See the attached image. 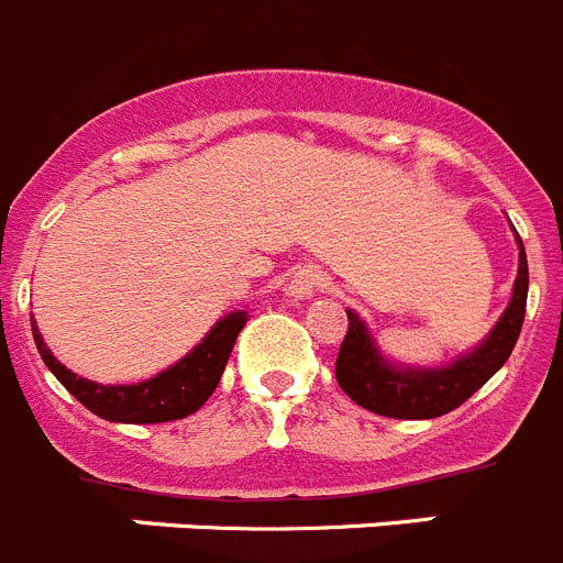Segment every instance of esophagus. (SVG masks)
I'll return each instance as SVG.
<instances>
[{
    "mask_svg": "<svg viewBox=\"0 0 563 563\" xmlns=\"http://www.w3.org/2000/svg\"><path fill=\"white\" fill-rule=\"evenodd\" d=\"M321 290H323V273L312 265L301 267V271H298L290 282V292L296 298H309Z\"/></svg>",
    "mask_w": 563,
    "mask_h": 563,
    "instance_id": "1",
    "label": "esophagus"
}]
</instances>
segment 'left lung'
<instances>
[{
    "label": "left lung",
    "instance_id": "8db88e82",
    "mask_svg": "<svg viewBox=\"0 0 563 563\" xmlns=\"http://www.w3.org/2000/svg\"><path fill=\"white\" fill-rule=\"evenodd\" d=\"M519 240V236H517ZM528 307V256L519 240V276L505 316L477 352L466 354L450 368L405 371L385 363L371 343L365 323L349 312V329L340 343L334 376L338 385L360 407L388 419H438L461 407L497 374L510 357L522 332Z\"/></svg>",
    "mask_w": 563,
    "mask_h": 563
}]
</instances>
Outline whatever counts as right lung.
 I'll list each match as a JSON object with an SVG mask.
<instances>
[{
    "label": "right lung",
    "instance_id": "1",
    "mask_svg": "<svg viewBox=\"0 0 563 563\" xmlns=\"http://www.w3.org/2000/svg\"><path fill=\"white\" fill-rule=\"evenodd\" d=\"M242 327H245V312H231L223 321H218L203 343L180 363L139 385L89 383L53 357L35 327L33 338L46 368L53 371L58 383L95 416L106 421H122V424H162V421L187 419L189 412L200 410L203 401L214 394Z\"/></svg>",
    "mask_w": 563,
    "mask_h": 563
}]
</instances>
